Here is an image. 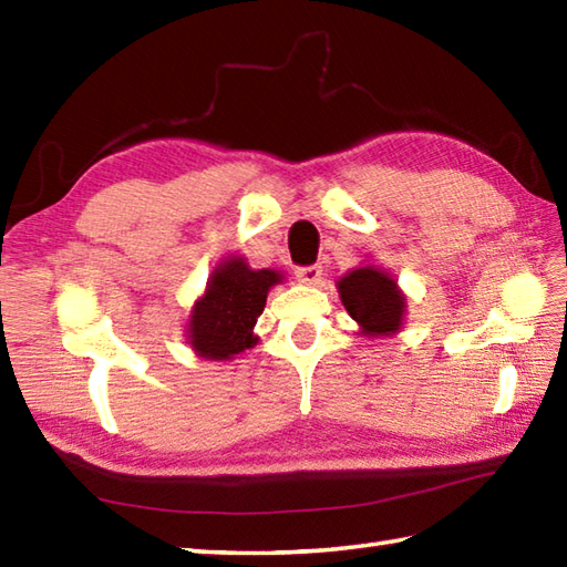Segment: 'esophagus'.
<instances>
[{"label": "esophagus", "mask_w": 567, "mask_h": 567, "mask_svg": "<svg viewBox=\"0 0 567 567\" xmlns=\"http://www.w3.org/2000/svg\"><path fill=\"white\" fill-rule=\"evenodd\" d=\"M295 275L302 285H319L323 272H321V265H305V268H297Z\"/></svg>", "instance_id": "esophagus-1"}]
</instances>
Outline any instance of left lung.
<instances>
[{"mask_svg": "<svg viewBox=\"0 0 567 567\" xmlns=\"http://www.w3.org/2000/svg\"><path fill=\"white\" fill-rule=\"evenodd\" d=\"M339 295L363 336L378 339V336H392L402 329L406 297L392 277L375 265H363L346 272L339 280Z\"/></svg>", "mask_w": 567, "mask_h": 567, "instance_id": "1", "label": "left lung"}]
</instances>
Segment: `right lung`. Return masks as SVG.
Listing matches in <instances>:
<instances>
[{"mask_svg":"<svg viewBox=\"0 0 567 567\" xmlns=\"http://www.w3.org/2000/svg\"><path fill=\"white\" fill-rule=\"evenodd\" d=\"M282 282V275L270 268L252 270L244 258H226L216 265L207 290L192 307L187 343L199 358L231 360L252 348L258 317L265 309L270 287Z\"/></svg>","mask_w":567,"mask_h":567,"instance_id":"obj_1","label":"right lung"}]
</instances>
